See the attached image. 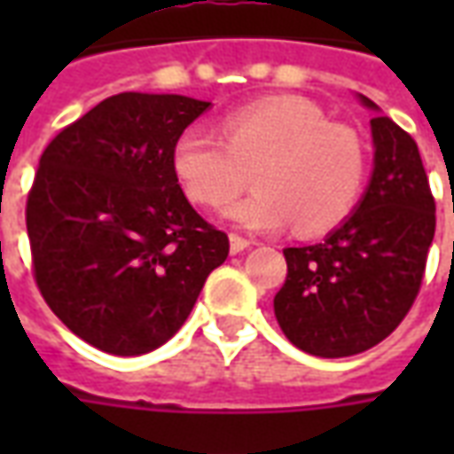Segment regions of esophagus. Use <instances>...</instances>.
Returning a JSON list of instances; mask_svg holds the SVG:
<instances>
[{
	"label": "esophagus",
	"mask_w": 454,
	"mask_h": 454,
	"mask_svg": "<svg viewBox=\"0 0 454 454\" xmlns=\"http://www.w3.org/2000/svg\"><path fill=\"white\" fill-rule=\"evenodd\" d=\"M228 240H231V253H233V255H238V253H243V250H247V247L253 246V240L238 236V233H231V238H228Z\"/></svg>",
	"instance_id": "esophagus-1"
}]
</instances>
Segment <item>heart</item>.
I'll return each mask as SVG.
<instances>
[{
	"label": "heart",
	"mask_w": 454,
	"mask_h": 454,
	"mask_svg": "<svg viewBox=\"0 0 454 454\" xmlns=\"http://www.w3.org/2000/svg\"><path fill=\"white\" fill-rule=\"evenodd\" d=\"M218 135L201 126L182 130L172 172L184 197L204 208L238 197L253 172L255 194L226 211L238 226L275 233L294 223L299 236H321L360 201L367 175L360 136L309 99L247 104L221 121Z\"/></svg>",
	"instance_id": "heart-1"
}]
</instances>
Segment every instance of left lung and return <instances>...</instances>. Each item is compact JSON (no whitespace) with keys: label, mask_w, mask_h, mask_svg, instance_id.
<instances>
[{"label":"left lung","mask_w":454,"mask_h":454,"mask_svg":"<svg viewBox=\"0 0 454 454\" xmlns=\"http://www.w3.org/2000/svg\"><path fill=\"white\" fill-rule=\"evenodd\" d=\"M374 112V169L357 208L316 246L286 247V279L275 296L282 333L316 357H350L381 342L419 296L435 236L419 145L380 106Z\"/></svg>","instance_id":"8db88e82"}]
</instances>
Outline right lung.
<instances>
[{
    "instance_id": "obj_1",
    "label": "right lung",
    "mask_w": 454,
    "mask_h": 454,
    "mask_svg": "<svg viewBox=\"0 0 454 454\" xmlns=\"http://www.w3.org/2000/svg\"><path fill=\"white\" fill-rule=\"evenodd\" d=\"M211 102L114 94L41 155L26 201L35 285L84 342L143 355L177 333L228 236L192 208L172 145Z\"/></svg>"
}]
</instances>
